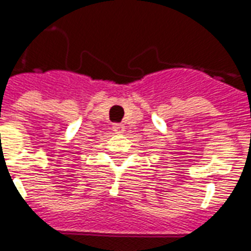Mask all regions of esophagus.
<instances>
[{"label":"esophagus","mask_w":251,"mask_h":251,"mask_svg":"<svg viewBox=\"0 0 251 251\" xmlns=\"http://www.w3.org/2000/svg\"><path fill=\"white\" fill-rule=\"evenodd\" d=\"M112 129H113V131H114V133L121 134V133H124V131H125V126L122 125V124H114Z\"/></svg>","instance_id":"obj_1"}]
</instances>
